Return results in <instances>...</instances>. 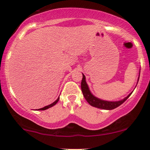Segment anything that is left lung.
<instances>
[{
	"label": "left lung",
	"instance_id": "obj_1",
	"mask_svg": "<svg viewBox=\"0 0 150 150\" xmlns=\"http://www.w3.org/2000/svg\"><path fill=\"white\" fill-rule=\"evenodd\" d=\"M140 72H139V76H138V79H137V82H138L139 78H140ZM136 86H137V85H136ZM81 89H82V94H83V96L85 97V99L87 100V102L91 105V106H94V107L101 108V109H105V110H112L117 108L118 106H119L120 105H121L123 102H124V101L127 100V99L131 95L132 92H133V91H132V92H130L126 97H125L124 99H121V100H119V101H111L103 100V99H99V98H97L94 95H93L92 93L91 92L90 90H89V86L87 84L85 76L83 73H82V82H81Z\"/></svg>",
	"mask_w": 150,
	"mask_h": 150
}]
</instances>
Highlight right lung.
<instances>
[{"mask_svg": "<svg viewBox=\"0 0 150 150\" xmlns=\"http://www.w3.org/2000/svg\"><path fill=\"white\" fill-rule=\"evenodd\" d=\"M59 99H60V98L58 97V99H56V100L54 101V102H53V103H52V104H51L48 105V106H44V107H43V108H39V109H37V110H46V109H48V108H49L52 107V106H54V105H56V104H57V102L58 101V100H59Z\"/></svg>", "mask_w": 150, "mask_h": 150, "instance_id": "1", "label": "right lung"}]
</instances>
